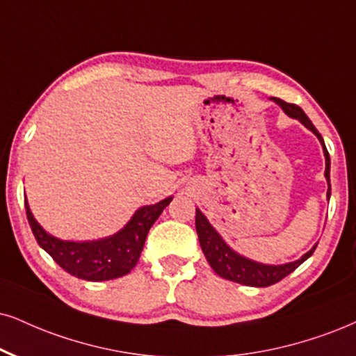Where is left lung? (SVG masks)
<instances>
[{
  "mask_svg": "<svg viewBox=\"0 0 356 356\" xmlns=\"http://www.w3.org/2000/svg\"><path fill=\"white\" fill-rule=\"evenodd\" d=\"M272 102L279 105L282 111L287 113L291 118L299 120L302 125L307 127L315 137L318 138L320 145L323 148V156H325V178L328 183L327 190V198L330 200V156H328L325 142H323L322 135L318 134V130L315 129L310 118L305 115V112L302 111L299 105L296 104H287L284 100L272 97ZM196 232H198L201 249H203L206 261L209 262L211 269L216 272L218 275H221L222 279L232 280V282H238L243 285H249V287H269V285L282 280L285 275H289L299 267L302 262H305L307 259L312 256L317 244L314 245L310 251H307L304 256L297 261L285 262V264H262V262L252 261L241 256L239 252H236L229 244L222 239V236L214 229L211 222L208 221V218L196 208Z\"/></svg>",
  "mask_w": 356,
  "mask_h": 356,
  "instance_id": "1",
  "label": "left lung"
}]
</instances>
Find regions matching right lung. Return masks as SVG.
<instances>
[{
    "label": "right lung",
    "instance_id": "obj_1",
    "mask_svg": "<svg viewBox=\"0 0 356 356\" xmlns=\"http://www.w3.org/2000/svg\"><path fill=\"white\" fill-rule=\"evenodd\" d=\"M173 196L138 208L130 221L115 234L94 241H63L52 236L36 221L24 200L26 214L38 244L65 272L90 282L122 277L137 266L145 239L153 222L160 218Z\"/></svg>",
    "mask_w": 356,
    "mask_h": 356
}]
</instances>
